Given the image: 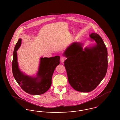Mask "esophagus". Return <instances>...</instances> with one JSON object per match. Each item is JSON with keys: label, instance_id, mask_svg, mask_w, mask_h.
I'll return each instance as SVG.
<instances>
[{"label": "esophagus", "instance_id": "esophagus-1", "mask_svg": "<svg viewBox=\"0 0 120 120\" xmlns=\"http://www.w3.org/2000/svg\"><path fill=\"white\" fill-rule=\"evenodd\" d=\"M65 57H64L61 56V57H60V62H61V63H64V60H65Z\"/></svg>", "mask_w": 120, "mask_h": 120}]
</instances>
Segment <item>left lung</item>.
Returning <instances> with one entry per match:
<instances>
[{"mask_svg": "<svg viewBox=\"0 0 120 120\" xmlns=\"http://www.w3.org/2000/svg\"><path fill=\"white\" fill-rule=\"evenodd\" d=\"M95 45L83 49V44L74 42L63 55L69 83L76 91L90 92L95 89L106 74L108 51L102 38L96 33L90 34Z\"/></svg>", "mask_w": 120, "mask_h": 120, "instance_id": "obj_1", "label": "left lung"}]
</instances>
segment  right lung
Returning a JSON list of instances; mask_svg holds the SVG:
<instances>
[{"label":"right lung","mask_w":120,"mask_h":120,"mask_svg":"<svg viewBox=\"0 0 120 120\" xmlns=\"http://www.w3.org/2000/svg\"><path fill=\"white\" fill-rule=\"evenodd\" d=\"M21 43L22 39H19L13 53L12 71L13 76L24 91L32 95L43 94L51 86L52 75L55 69L60 63V57H40L36 76L33 77L26 75L20 70L17 62V51Z\"/></svg>","instance_id":"obj_1"}]
</instances>
